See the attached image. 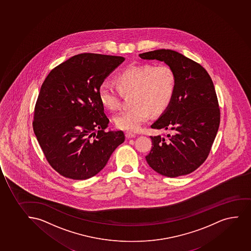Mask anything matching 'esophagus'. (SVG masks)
<instances>
[{"label": "esophagus", "instance_id": "34e87169", "mask_svg": "<svg viewBox=\"0 0 251 251\" xmlns=\"http://www.w3.org/2000/svg\"><path fill=\"white\" fill-rule=\"evenodd\" d=\"M126 138L130 139V138H135L136 137V134H133L131 132H126Z\"/></svg>", "mask_w": 251, "mask_h": 251}]
</instances>
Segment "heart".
I'll use <instances>...</instances> for the list:
<instances>
[{"mask_svg":"<svg viewBox=\"0 0 251 251\" xmlns=\"http://www.w3.org/2000/svg\"><path fill=\"white\" fill-rule=\"evenodd\" d=\"M117 90L103 84L99 89L101 104L110 111L121 107V95H130V110L116 115L115 123L121 130L138 131L150 118L161 114L170 104L175 90V74L167 64L130 65L115 76Z\"/></svg>","mask_w":251,"mask_h":251,"instance_id":"b5f03b06","label":"heart"}]
</instances>
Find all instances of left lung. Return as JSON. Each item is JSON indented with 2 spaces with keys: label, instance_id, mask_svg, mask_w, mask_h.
I'll return each mask as SVG.
<instances>
[{
  "label": "left lung",
  "instance_id": "left-lung-1",
  "mask_svg": "<svg viewBox=\"0 0 251 251\" xmlns=\"http://www.w3.org/2000/svg\"><path fill=\"white\" fill-rule=\"evenodd\" d=\"M139 56L164 62L176 79L170 104L151 126L170 133L150 136L147 163L168 177L193 173L207 159L219 130L220 110L213 81L203 67L176 51L158 49Z\"/></svg>",
  "mask_w": 251,
  "mask_h": 251
}]
</instances>
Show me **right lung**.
Here are the masks:
<instances>
[{
	"label": "right lung",
	"mask_w": 251,
	"mask_h": 251,
	"mask_svg": "<svg viewBox=\"0 0 251 251\" xmlns=\"http://www.w3.org/2000/svg\"><path fill=\"white\" fill-rule=\"evenodd\" d=\"M124 61L120 56L75 55L55 67L42 84L32 126L47 161L62 176L92 177L124 142L122 130L104 131L110 121L98 93Z\"/></svg>",
	"instance_id": "1"
}]
</instances>
